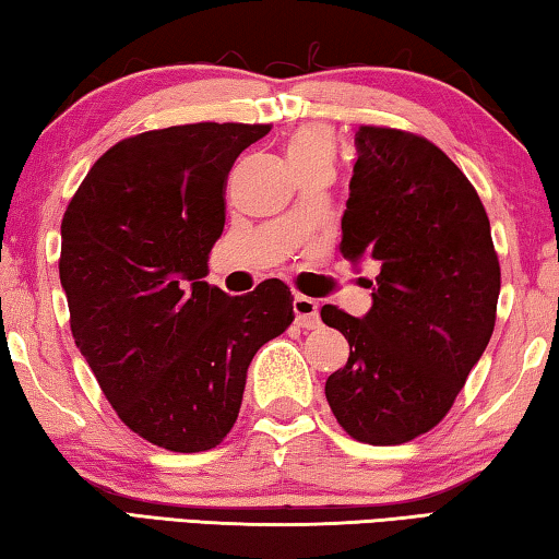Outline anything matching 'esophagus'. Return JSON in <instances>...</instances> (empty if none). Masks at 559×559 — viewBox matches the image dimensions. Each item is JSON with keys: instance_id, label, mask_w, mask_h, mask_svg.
<instances>
[{"instance_id": "34e87169", "label": "esophagus", "mask_w": 559, "mask_h": 559, "mask_svg": "<svg viewBox=\"0 0 559 559\" xmlns=\"http://www.w3.org/2000/svg\"><path fill=\"white\" fill-rule=\"evenodd\" d=\"M293 310H296V323L306 330H313L320 325V313L318 302L308 296H296L293 298Z\"/></svg>"}]
</instances>
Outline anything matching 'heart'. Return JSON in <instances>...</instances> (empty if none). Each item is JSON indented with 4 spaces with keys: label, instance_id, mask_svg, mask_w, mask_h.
I'll return each instance as SVG.
<instances>
[{
    "label": "heart",
    "instance_id": "obj_1",
    "mask_svg": "<svg viewBox=\"0 0 559 559\" xmlns=\"http://www.w3.org/2000/svg\"><path fill=\"white\" fill-rule=\"evenodd\" d=\"M286 155L296 169L310 165H333L335 157V138L325 126H302L293 132Z\"/></svg>",
    "mask_w": 559,
    "mask_h": 559
}]
</instances>
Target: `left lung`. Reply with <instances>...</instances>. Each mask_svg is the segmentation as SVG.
<instances>
[{"label":"left lung","mask_w":559,"mask_h":559,"mask_svg":"<svg viewBox=\"0 0 559 559\" xmlns=\"http://www.w3.org/2000/svg\"><path fill=\"white\" fill-rule=\"evenodd\" d=\"M340 253L372 261V308L323 306L349 343L325 396L349 437L394 447L449 414L493 335L500 266L480 197L447 153L414 132L362 126Z\"/></svg>","instance_id":"8db88e82"}]
</instances>
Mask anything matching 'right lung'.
<instances>
[{
	"mask_svg": "<svg viewBox=\"0 0 559 559\" xmlns=\"http://www.w3.org/2000/svg\"><path fill=\"white\" fill-rule=\"evenodd\" d=\"M269 130L194 122L120 140L63 214L59 276L75 347L122 424L167 451L224 441L253 355L296 318L276 278L246 296L202 281L229 169Z\"/></svg>",
	"mask_w": 559,
	"mask_h": 559,
	"instance_id": "right-lung-1",
	"label": "right lung"
}]
</instances>
